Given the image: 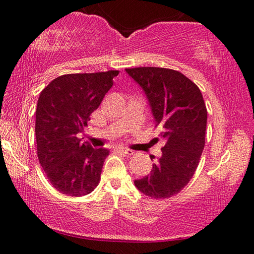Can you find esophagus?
Here are the masks:
<instances>
[{
    "label": "esophagus",
    "mask_w": 254,
    "mask_h": 254,
    "mask_svg": "<svg viewBox=\"0 0 254 254\" xmlns=\"http://www.w3.org/2000/svg\"><path fill=\"white\" fill-rule=\"evenodd\" d=\"M117 150L123 152V154L125 155H133L134 151L131 150V149H128L126 147H121V145H119V147H117Z\"/></svg>",
    "instance_id": "esophagus-1"
}]
</instances>
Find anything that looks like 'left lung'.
Masks as SVG:
<instances>
[{"label": "left lung", "mask_w": 254, "mask_h": 254, "mask_svg": "<svg viewBox=\"0 0 254 254\" xmlns=\"http://www.w3.org/2000/svg\"><path fill=\"white\" fill-rule=\"evenodd\" d=\"M126 72L144 92L156 127L161 128L159 136L165 140L150 175L134 185L144 195L165 199L179 193L199 165L207 127L203 97L190 78L172 69L138 67Z\"/></svg>", "instance_id": "8db88e82"}]
</instances>
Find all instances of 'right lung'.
Segmentation results:
<instances>
[{
    "label": "right lung",
    "mask_w": 254,
    "mask_h": 254,
    "mask_svg": "<svg viewBox=\"0 0 254 254\" xmlns=\"http://www.w3.org/2000/svg\"><path fill=\"white\" fill-rule=\"evenodd\" d=\"M118 70L69 74L40 92L36 111L38 158L59 192L71 196L91 193L98 185L109 150L93 148L78 134L112 88Z\"/></svg>",
    "instance_id": "add662e5"
}]
</instances>
